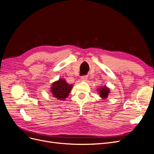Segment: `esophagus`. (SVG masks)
<instances>
[{"label": "esophagus", "mask_w": 154, "mask_h": 154, "mask_svg": "<svg viewBox=\"0 0 154 154\" xmlns=\"http://www.w3.org/2000/svg\"><path fill=\"white\" fill-rule=\"evenodd\" d=\"M87 79H88V76H87V75L83 76L81 77V79H82V81H86Z\"/></svg>", "instance_id": "1"}]
</instances>
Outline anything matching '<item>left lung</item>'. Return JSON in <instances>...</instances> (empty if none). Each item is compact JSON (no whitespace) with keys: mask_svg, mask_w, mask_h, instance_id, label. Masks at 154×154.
<instances>
[{"mask_svg":"<svg viewBox=\"0 0 154 154\" xmlns=\"http://www.w3.org/2000/svg\"><path fill=\"white\" fill-rule=\"evenodd\" d=\"M97 91L98 92L99 96L101 97L102 99H106L107 98L109 94L110 93V89L106 87V85L101 86V87L99 88H97Z\"/></svg>","mask_w":154,"mask_h":154,"instance_id":"left-lung-1","label":"left lung"}]
</instances>
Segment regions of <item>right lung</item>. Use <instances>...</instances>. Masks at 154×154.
Instances as JSON below:
<instances>
[{"label":"right lung","instance_id":"obj_1","mask_svg":"<svg viewBox=\"0 0 154 154\" xmlns=\"http://www.w3.org/2000/svg\"><path fill=\"white\" fill-rule=\"evenodd\" d=\"M72 87V85L67 83L65 79L60 78L52 84L50 91L54 97L63 100L69 96Z\"/></svg>","mask_w":154,"mask_h":154}]
</instances>
